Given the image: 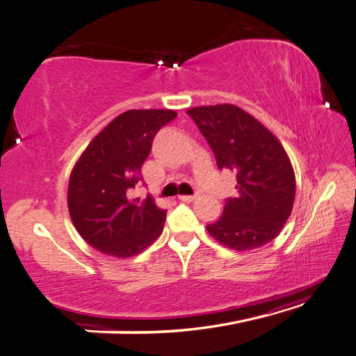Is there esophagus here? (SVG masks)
Here are the masks:
<instances>
[{
  "label": "esophagus",
  "instance_id": "obj_1",
  "mask_svg": "<svg viewBox=\"0 0 356 356\" xmlns=\"http://www.w3.org/2000/svg\"><path fill=\"white\" fill-rule=\"evenodd\" d=\"M179 200H182V202H193V200H196V196H179Z\"/></svg>",
  "mask_w": 356,
  "mask_h": 356
}]
</instances>
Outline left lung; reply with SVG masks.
Masks as SVG:
<instances>
[{
	"label": "left lung",
	"mask_w": 356,
	"mask_h": 356,
	"mask_svg": "<svg viewBox=\"0 0 356 356\" xmlns=\"http://www.w3.org/2000/svg\"><path fill=\"white\" fill-rule=\"evenodd\" d=\"M214 152L219 170L236 172L238 196L207 225L213 238L236 252L266 245L281 233L293 208L295 171L273 132L234 104L186 111Z\"/></svg>",
	"instance_id": "1"
}]
</instances>
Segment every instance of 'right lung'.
I'll list each match as a JSON object with an SVG mask.
<instances>
[{"mask_svg":"<svg viewBox=\"0 0 356 356\" xmlns=\"http://www.w3.org/2000/svg\"><path fill=\"white\" fill-rule=\"evenodd\" d=\"M177 117L171 109H131L106 124L74 165L67 208L76 232L99 252L131 257L160 234L166 210L148 196L131 197L142 180L157 131Z\"/></svg>","mask_w":356,"mask_h":356,"instance_id":"1","label":"right lung"}]
</instances>
